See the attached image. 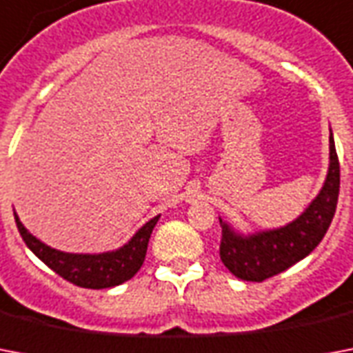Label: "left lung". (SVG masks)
<instances>
[{"mask_svg":"<svg viewBox=\"0 0 353 353\" xmlns=\"http://www.w3.org/2000/svg\"><path fill=\"white\" fill-rule=\"evenodd\" d=\"M341 170L334 137L330 135V170L323 190L306 212L276 231L238 236L220 220V258L234 276L247 282H263L306 258L321 243L334 220L339 198Z\"/></svg>","mask_w":353,"mask_h":353,"instance_id":"1","label":"left lung"}]
</instances>
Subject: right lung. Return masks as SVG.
<instances>
[{"label": "right lung", "mask_w": 353, "mask_h": 353, "mask_svg": "<svg viewBox=\"0 0 353 353\" xmlns=\"http://www.w3.org/2000/svg\"><path fill=\"white\" fill-rule=\"evenodd\" d=\"M14 220L27 247L54 273L80 288L104 290V288H113V285L126 282L141 269L146 256V249H148L150 234L154 231L159 216L150 220L119 251L104 252V254H69V252L51 249L40 240H36L30 232H27L16 214H14Z\"/></svg>", "instance_id": "1"}]
</instances>
